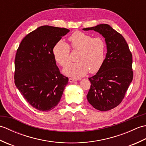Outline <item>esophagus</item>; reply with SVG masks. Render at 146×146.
Returning a JSON list of instances; mask_svg holds the SVG:
<instances>
[{
	"instance_id": "obj_1",
	"label": "esophagus",
	"mask_w": 146,
	"mask_h": 146,
	"mask_svg": "<svg viewBox=\"0 0 146 146\" xmlns=\"http://www.w3.org/2000/svg\"><path fill=\"white\" fill-rule=\"evenodd\" d=\"M76 80L75 79H73V78H69V82L70 83H74L76 82Z\"/></svg>"
}]
</instances>
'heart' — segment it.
Returning a JSON list of instances; mask_svg holds the SVG:
<instances>
[{
    "label": "heart",
    "instance_id": "b5f03b06",
    "mask_svg": "<svg viewBox=\"0 0 146 146\" xmlns=\"http://www.w3.org/2000/svg\"><path fill=\"white\" fill-rule=\"evenodd\" d=\"M71 48L78 51L76 63L68 64L63 72L65 75L75 78L85 76L88 71L97 73L103 65L106 55V43L105 40L93 36L82 31H75L69 37ZM52 54L56 63L64 66L69 63L70 47L63 41L56 43Z\"/></svg>",
    "mask_w": 146,
    "mask_h": 146
}]
</instances>
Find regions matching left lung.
<instances>
[{"instance_id":"left-lung-1","label":"left lung","mask_w":146,"mask_h":146,"mask_svg":"<svg viewBox=\"0 0 146 146\" xmlns=\"http://www.w3.org/2000/svg\"><path fill=\"white\" fill-rule=\"evenodd\" d=\"M83 30H94L105 38L106 56L96 75L88 78L91 86L86 97L95 109L110 110L121 103L132 81V53L124 38L108 24Z\"/></svg>"}]
</instances>
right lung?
I'll return each instance as SVG.
<instances>
[{"label": "right lung", "mask_w": 146, "mask_h": 146, "mask_svg": "<svg viewBox=\"0 0 146 146\" xmlns=\"http://www.w3.org/2000/svg\"><path fill=\"white\" fill-rule=\"evenodd\" d=\"M70 30L49 26L29 33L17 50L15 58V85L34 108L51 110L60 102L68 78L60 73L52 49Z\"/></svg>", "instance_id": "1"}]
</instances>
